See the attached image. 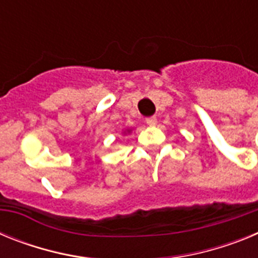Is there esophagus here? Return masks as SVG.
<instances>
[{
    "instance_id": "obj_1",
    "label": "esophagus",
    "mask_w": 258,
    "mask_h": 258,
    "mask_svg": "<svg viewBox=\"0 0 258 258\" xmlns=\"http://www.w3.org/2000/svg\"><path fill=\"white\" fill-rule=\"evenodd\" d=\"M146 124L150 125V126H155L157 124V118L155 116H151V117L146 118Z\"/></svg>"
}]
</instances>
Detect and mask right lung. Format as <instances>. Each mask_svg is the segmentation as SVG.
<instances>
[{
	"instance_id": "right-lung-1",
	"label": "right lung",
	"mask_w": 258,
	"mask_h": 258,
	"mask_svg": "<svg viewBox=\"0 0 258 258\" xmlns=\"http://www.w3.org/2000/svg\"><path fill=\"white\" fill-rule=\"evenodd\" d=\"M129 133H132L131 127H129V129H125V131L122 132V134H124V136H125V134H129Z\"/></svg>"
}]
</instances>
